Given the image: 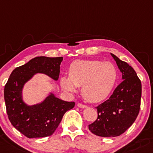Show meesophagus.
<instances>
[{"label": "esophagus", "instance_id": "obj_1", "mask_svg": "<svg viewBox=\"0 0 153 153\" xmlns=\"http://www.w3.org/2000/svg\"><path fill=\"white\" fill-rule=\"evenodd\" d=\"M77 105H78V107L81 108H85L87 107L86 105H83V104H81V103H78L77 104Z\"/></svg>", "mask_w": 153, "mask_h": 153}]
</instances>
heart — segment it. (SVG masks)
Masks as SVG:
<instances>
[{
    "instance_id": "obj_1",
    "label": "heart",
    "mask_w": 153,
    "mask_h": 153,
    "mask_svg": "<svg viewBox=\"0 0 153 153\" xmlns=\"http://www.w3.org/2000/svg\"><path fill=\"white\" fill-rule=\"evenodd\" d=\"M69 77L61 78L64 91L75 92L81 86V94L88 102L96 103L108 97L117 80V68L108 62L77 60L69 67Z\"/></svg>"
}]
</instances>
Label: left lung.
<instances>
[{"label": "left lung", "instance_id": "1", "mask_svg": "<svg viewBox=\"0 0 153 153\" xmlns=\"http://www.w3.org/2000/svg\"><path fill=\"white\" fill-rule=\"evenodd\" d=\"M123 74V82L108 100L97 109V119L89 125V131L102 137H115L123 134L133 125L139 113L141 83L133 67L111 53Z\"/></svg>", "mask_w": 153, "mask_h": 153}]
</instances>
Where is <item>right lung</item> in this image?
Listing matches in <instances>:
<instances>
[{"mask_svg": "<svg viewBox=\"0 0 153 153\" xmlns=\"http://www.w3.org/2000/svg\"><path fill=\"white\" fill-rule=\"evenodd\" d=\"M63 57L38 56L13 70L4 87L6 112L12 125L26 137L41 138L55 132L67 111L75 106L56 97L53 93L40 103L29 105L22 99L24 85L37 73L57 81Z\"/></svg>", "mask_w": 153, "mask_h": 153, "instance_id": "1", "label": "right lung"}]
</instances>
